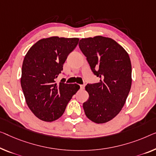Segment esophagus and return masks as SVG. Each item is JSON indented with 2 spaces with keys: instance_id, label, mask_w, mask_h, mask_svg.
<instances>
[{
  "instance_id": "34e87169",
  "label": "esophagus",
  "mask_w": 156,
  "mask_h": 156,
  "mask_svg": "<svg viewBox=\"0 0 156 156\" xmlns=\"http://www.w3.org/2000/svg\"><path fill=\"white\" fill-rule=\"evenodd\" d=\"M85 84H83V85H80V89H81V90L84 89V88H85Z\"/></svg>"
}]
</instances>
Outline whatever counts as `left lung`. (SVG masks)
<instances>
[{
	"instance_id": "left-lung-1",
	"label": "left lung",
	"mask_w": 156,
	"mask_h": 156,
	"mask_svg": "<svg viewBox=\"0 0 156 156\" xmlns=\"http://www.w3.org/2000/svg\"><path fill=\"white\" fill-rule=\"evenodd\" d=\"M78 45L100 80L86 85L89 99L83 103L85 113L94 122H106L120 113L128 96L132 85L129 57L114 40L103 36L82 38Z\"/></svg>"
}]
</instances>
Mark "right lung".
I'll return each instance as SVG.
<instances>
[{
  "mask_svg": "<svg viewBox=\"0 0 156 156\" xmlns=\"http://www.w3.org/2000/svg\"><path fill=\"white\" fill-rule=\"evenodd\" d=\"M77 38L57 36L38 41L28 51L22 64L21 85L28 106L39 119L46 122L63 115L80 86L66 84L56 78L63 70L68 55L78 43Z\"/></svg>",
  "mask_w": 156,
  "mask_h": 156,
  "instance_id": "add662e5",
  "label": "right lung"
}]
</instances>
